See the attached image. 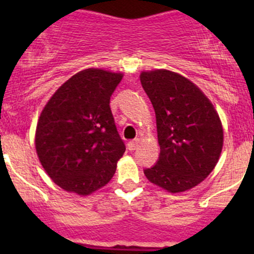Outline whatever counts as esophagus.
Here are the masks:
<instances>
[{
  "instance_id": "1",
  "label": "esophagus",
  "mask_w": 254,
  "mask_h": 254,
  "mask_svg": "<svg viewBox=\"0 0 254 254\" xmlns=\"http://www.w3.org/2000/svg\"><path fill=\"white\" fill-rule=\"evenodd\" d=\"M139 143H140V140H139V139H135V140H132V141H130L129 143H127V148H129L130 151H134V150H136V148H137V146H139Z\"/></svg>"
}]
</instances>
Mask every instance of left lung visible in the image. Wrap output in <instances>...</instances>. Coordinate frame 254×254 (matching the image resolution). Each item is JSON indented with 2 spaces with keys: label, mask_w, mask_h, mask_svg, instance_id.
<instances>
[{
  "label": "left lung",
  "mask_w": 254,
  "mask_h": 254,
  "mask_svg": "<svg viewBox=\"0 0 254 254\" xmlns=\"http://www.w3.org/2000/svg\"><path fill=\"white\" fill-rule=\"evenodd\" d=\"M140 81L156 113L160 157L145 176L182 193L200 184L219 162L224 129L216 109L195 83L165 68L142 71Z\"/></svg>",
  "instance_id": "8db88e82"
}]
</instances>
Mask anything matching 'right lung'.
<instances>
[{"label": "right lung", "mask_w": 254, "mask_h": 254, "mask_svg": "<svg viewBox=\"0 0 254 254\" xmlns=\"http://www.w3.org/2000/svg\"><path fill=\"white\" fill-rule=\"evenodd\" d=\"M123 76L97 67L79 71L56 89L40 113L38 158L54 183L68 193L86 196L103 188L124 155L109 106Z\"/></svg>", "instance_id": "obj_1"}]
</instances>
